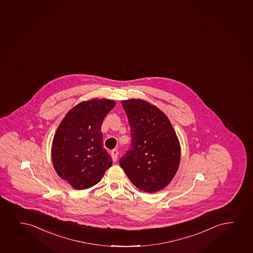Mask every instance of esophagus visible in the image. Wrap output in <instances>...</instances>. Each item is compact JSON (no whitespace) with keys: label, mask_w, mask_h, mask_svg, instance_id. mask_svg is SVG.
<instances>
[{"label":"esophagus","mask_w":253,"mask_h":253,"mask_svg":"<svg viewBox=\"0 0 253 253\" xmlns=\"http://www.w3.org/2000/svg\"><path fill=\"white\" fill-rule=\"evenodd\" d=\"M119 152L117 150H113L111 151V157H112V159L114 162H116L117 161V158H118Z\"/></svg>","instance_id":"obj_1"}]
</instances>
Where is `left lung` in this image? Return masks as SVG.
<instances>
[{
    "label": "left lung",
    "mask_w": 253,
    "mask_h": 253,
    "mask_svg": "<svg viewBox=\"0 0 253 253\" xmlns=\"http://www.w3.org/2000/svg\"><path fill=\"white\" fill-rule=\"evenodd\" d=\"M131 128V147L120 165L138 190L159 192L177 173L180 144L169 120L157 106L142 99L123 100Z\"/></svg>",
    "instance_id": "left-lung-1"
}]
</instances>
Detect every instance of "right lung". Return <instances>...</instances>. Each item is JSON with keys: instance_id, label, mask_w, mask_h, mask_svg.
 Instances as JSON below:
<instances>
[{"instance_id": "1", "label": "right lung", "mask_w": 253, "mask_h": 253, "mask_svg": "<svg viewBox=\"0 0 253 253\" xmlns=\"http://www.w3.org/2000/svg\"><path fill=\"white\" fill-rule=\"evenodd\" d=\"M115 106V101L105 98L80 102L67 113L54 133L53 166L76 190L95 186L112 166V158L103 147L101 126Z\"/></svg>"}]
</instances>
